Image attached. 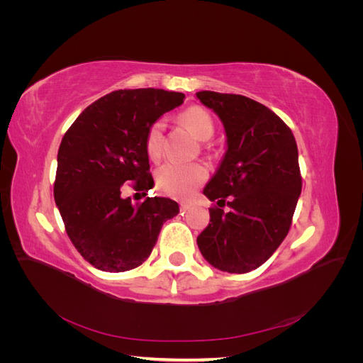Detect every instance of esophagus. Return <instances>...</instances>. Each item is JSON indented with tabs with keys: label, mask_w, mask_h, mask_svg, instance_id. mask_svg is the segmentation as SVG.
Masks as SVG:
<instances>
[{
	"label": "esophagus",
	"mask_w": 363,
	"mask_h": 363,
	"mask_svg": "<svg viewBox=\"0 0 363 363\" xmlns=\"http://www.w3.org/2000/svg\"><path fill=\"white\" fill-rule=\"evenodd\" d=\"M194 206V203H191V201H182L180 203V211L182 212H186V211H189V208Z\"/></svg>",
	"instance_id": "esophagus-1"
}]
</instances>
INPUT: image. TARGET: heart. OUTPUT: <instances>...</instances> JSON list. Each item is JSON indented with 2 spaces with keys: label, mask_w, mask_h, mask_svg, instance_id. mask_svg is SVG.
I'll return each mask as SVG.
<instances>
[{
  "label": "heart",
  "mask_w": 363,
  "mask_h": 363,
  "mask_svg": "<svg viewBox=\"0 0 363 363\" xmlns=\"http://www.w3.org/2000/svg\"><path fill=\"white\" fill-rule=\"evenodd\" d=\"M184 125L188 127L195 138L200 140L211 139L215 133V123L207 111L200 106H191L180 115ZM163 119L152 123L145 135V150L147 155L157 160L162 156L163 147ZM207 179V169L201 163H179L168 162L162 164L156 172L157 188L167 195L175 199H188L194 191L201 186Z\"/></svg>",
  "instance_id": "1"
}]
</instances>
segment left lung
I'll return each instance as SVG.
<instances>
[{
	"instance_id": "obj_1",
	"label": "left lung",
	"mask_w": 363,
	"mask_h": 363,
	"mask_svg": "<svg viewBox=\"0 0 363 363\" xmlns=\"http://www.w3.org/2000/svg\"><path fill=\"white\" fill-rule=\"evenodd\" d=\"M196 96L219 116L227 136L224 159L203 191L218 207L208 208L211 223L196 244L212 267L244 274L265 263L289 232L301 194L298 148L267 106L235 94Z\"/></svg>"
}]
</instances>
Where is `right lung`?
Instances as JSON below:
<instances>
[{
    "mask_svg": "<svg viewBox=\"0 0 363 363\" xmlns=\"http://www.w3.org/2000/svg\"><path fill=\"white\" fill-rule=\"evenodd\" d=\"M184 95L163 89H121L96 100L65 133L57 155L54 200L71 242L84 260L107 272L144 263L164 221L179 204L163 196L131 203L128 182L147 195L150 174L145 135Z\"/></svg>",
    "mask_w": 363,
    "mask_h": 363,
    "instance_id": "1",
    "label": "right lung"
}]
</instances>
